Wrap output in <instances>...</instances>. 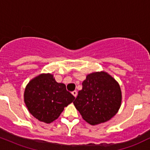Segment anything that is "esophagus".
<instances>
[{
    "instance_id": "34e87169",
    "label": "esophagus",
    "mask_w": 150,
    "mask_h": 150,
    "mask_svg": "<svg viewBox=\"0 0 150 150\" xmlns=\"http://www.w3.org/2000/svg\"><path fill=\"white\" fill-rule=\"evenodd\" d=\"M72 94H73V95L75 97H77V91H75V90L73 91V92H72Z\"/></svg>"
}]
</instances>
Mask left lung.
I'll list each match as a JSON object with an SVG mask.
<instances>
[{
  "instance_id": "obj_1",
  "label": "left lung",
  "mask_w": 150,
  "mask_h": 150,
  "mask_svg": "<svg viewBox=\"0 0 150 150\" xmlns=\"http://www.w3.org/2000/svg\"><path fill=\"white\" fill-rule=\"evenodd\" d=\"M73 104L83 119L97 125L111 119L121 104V91L118 82L105 72L89 74L82 82V89Z\"/></svg>"
}]
</instances>
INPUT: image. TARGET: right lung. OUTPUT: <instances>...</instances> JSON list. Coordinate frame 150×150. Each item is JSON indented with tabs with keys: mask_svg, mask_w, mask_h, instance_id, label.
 <instances>
[{
	"mask_svg": "<svg viewBox=\"0 0 150 150\" xmlns=\"http://www.w3.org/2000/svg\"><path fill=\"white\" fill-rule=\"evenodd\" d=\"M24 97L31 114L46 123L57 119L64 107L75 99L64 84L58 83L49 73L39 75L31 80L26 87Z\"/></svg>",
	"mask_w": 150,
	"mask_h": 150,
	"instance_id": "add662e5",
	"label": "right lung"
}]
</instances>
